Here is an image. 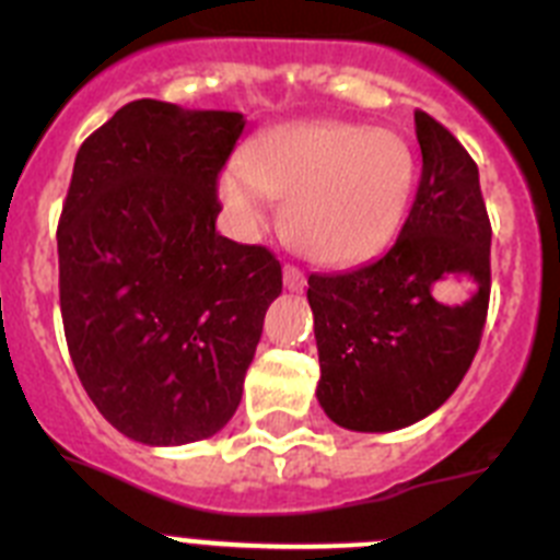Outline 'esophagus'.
Wrapping results in <instances>:
<instances>
[{
  "label": "esophagus",
  "instance_id": "obj_1",
  "mask_svg": "<svg viewBox=\"0 0 560 560\" xmlns=\"http://www.w3.org/2000/svg\"><path fill=\"white\" fill-rule=\"evenodd\" d=\"M283 283L289 291H303L305 289V275L296 266H285L283 269Z\"/></svg>",
  "mask_w": 560,
  "mask_h": 560
}]
</instances>
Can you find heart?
<instances>
[{
    "label": "heart",
    "mask_w": 560,
    "mask_h": 560,
    "mask_svg": "<svg viewBox=\"0 0 560 560\" xmlns=\"http://www.w3.org/2000/svg\"><path fill=\"white\" fill-rule=\"evenodd\" d=\"M418 162L387 128L355 122H289L260 133L219 176V196L244 232L264 230L271 199H285V232L308 260H368L398 232Z\"/></svg>",
    "instance_id": "heart-1"
}]
</instances>
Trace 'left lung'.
<instances>
[{
    "mask_svg": "<svg viewBox=\"0 0 560 560\" xmlns=\"http://www.w3.org/2000/svg\"><path fill=\"white\" fill-rule=\"evenodd\" d=\"M415 133L423 171L398 241L373 264L308 277L316 398L350 432H395L443 407L488 316L491 221L477 162L427 112H415ZM448 279L472 285L468 301L447 303Z\"/></svg>",
    "mask_w": 560,
    "mask_h": 560,
    "instance_id": "1",
    "label": "left lung"
}]
</instances>
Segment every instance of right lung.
Segmentation results:
<instances>
[{"mask_svg": "<svg viewBox=\"0 0 560 560\" xmlns=\"http://www.w3.org/2000/svg\"><path fill=\"white\" fill-rule=\"evenodd\" d=\"M246 120L142 97L81 145L58 221L69 355L97 412L145 446L230 423L283 291L266 246L215 232L221 167Z\"/></svg>", "mask_w": 560, "mask_h": 560, "instance_id": "1", "label": "right lung"}]
</instances>
